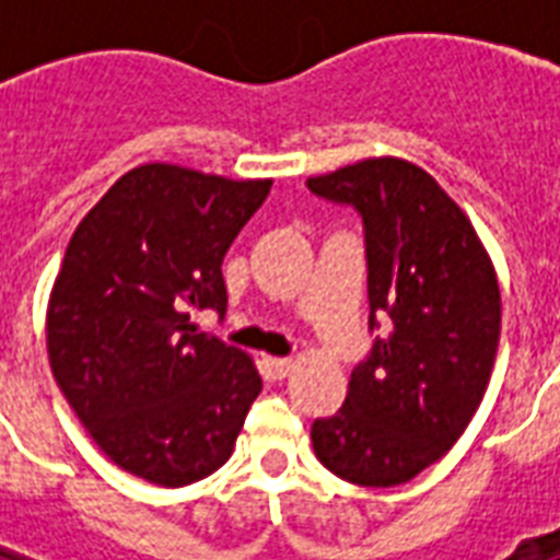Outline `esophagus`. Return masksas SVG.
<instances>
[{"mask_svg":"<svg viewBox=\"0 0 560 560\" xmlns=\"http://www.w3.org/2000/svg\"><path fill=\"white\" fill-rule=\"evenodd\" d=\"M267 369H270L272 377H284L293 369V360L290 358H267Z\"/></svg>","mask_w":560,"mask_h":560,"instance_id":"34e87169","label":"esophagus"}]
</instances>
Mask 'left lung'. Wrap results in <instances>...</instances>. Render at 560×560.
Masks as SVG:
<instances>
[{
	"label": "left lung",
	"instance_id": "1",
	"mask_svg": "<svg viewBox=\"0 0 560 560\" xmlns=\"http://www.w3.org/2000/svg\"><path fill=\"white\" fill-rule=\"evenodd\" d=\"M307 188L363 220L369 331L389 334L351 369L314 451L346 482L389 488L442 459L477 412L500 342L494 267L465 211L412 162L366 160Z\"/></svg>",
	"mask_w": 560,
	"mask_h": 560
}]
</instances>
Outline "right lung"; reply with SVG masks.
Returning a JSON list of instances; mask_svg holds the SVG:
<instances>
[{
  "instance_id": "add662e5",
  "label": "right lung",
  "mask_w": 560,
  "mask_h": 560,
  "mask_svg": "<svg viewBox=\"0 0 560 560\" xmlns=\"http://www.w3.org/2000/svg\"><path fill=\"white\" fill-rule=\"evenodd\" d=\"M139 165L74 229L48 302V358L74 416L118 468L179 488L218 470L261 392L244 351L197 331L226 314L223 255L270 194Z\"/></svg>"
}]
</instances>
